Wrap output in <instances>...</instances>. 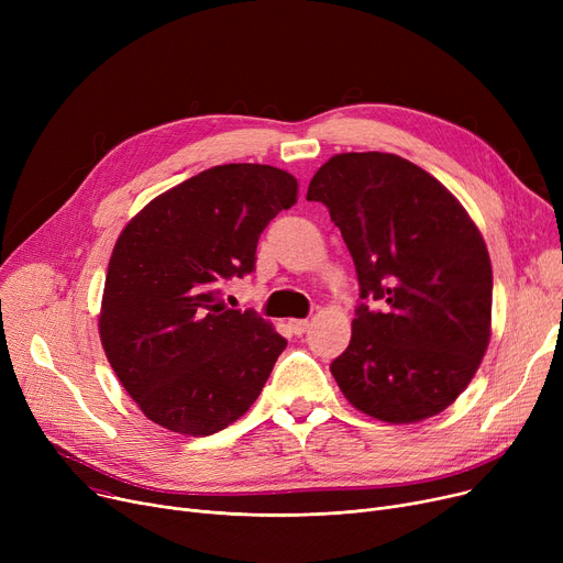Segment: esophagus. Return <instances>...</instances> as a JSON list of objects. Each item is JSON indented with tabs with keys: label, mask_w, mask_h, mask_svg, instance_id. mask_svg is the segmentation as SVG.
<instances>
[{
	"label": "esophagus",
	"mask_w": 563,
	"mask_h": 563,
	"mask_svg": "<svg viewBox=\"0 0 563 563\" xmlns=\"http://www.w3.org/2000/svg\"><path fill=\"white\" fill-rule=\"evenodd\" d=\"M308 327H310L308 319H289V329L294 335H303L308 331Z\"/></svg>",
	"instance_id": "1"
}]
</instances>
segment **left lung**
Masks as SVG:
<instances>
[{
	"label": "left lung",
	"mask_w": 563,
	"mask_h": 563,
	"mask_svg": "<svg viewBox=\"0 0 563 563\" xmlns=\"http://www.w3.org/2000/svg\"><path fill=\"white\" fill-rule=\"evenodd\" d=\"M308 200L329 207L361 283L351 342L331 374L346 401L390 424L452 406L490 342L493 269L454 194L393 153L333 155Z\"/></svg>",
	"instance_id": "obj_1"
}]
</instances>
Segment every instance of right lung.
<instances>
[{
  "instance_id": "1",
  "label": "right lung",
  "mask_w": 563,
  "mask_h": 563,
  "mask_svg": "<svg viewBox=\"0 0 563 563\" xmlns=\"http://www.w3.org/2000/svg\"><path fill=\"white\" fill-rule=\"evenodd\" d=\"M297 196L283 168L223 164L159 194L118 234L98 329L151 422L212 435L262 393L287 340L255 312L230 310L219 289L253 272L262 230Z\"/></svg>"
}]
</instances>
